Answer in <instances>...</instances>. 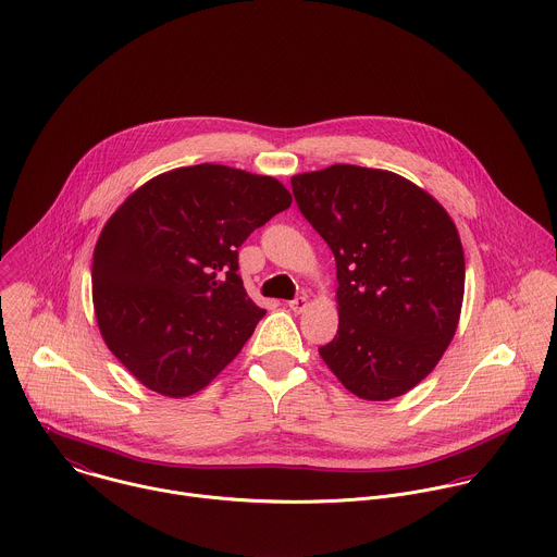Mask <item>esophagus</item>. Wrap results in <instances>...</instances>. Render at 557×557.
Instances as JSON below:
<instances>
[{
    "mask_svg": "<svg viewBox=\"0 0 557 557\" xmlns=\"http://www.w3.org/2000/svg\"><path fill=\"white\" fill-rule=\"evenodd\" d=\"M306 306H308V297H304V295H299V297H295V299L288 301V308H290L293 312H304Z\"/></svg>",
    "mask_w": 557,
    "mask_h": 557,
    "instance_id": "1",
    "label": "esophagus"
}]
</instances>
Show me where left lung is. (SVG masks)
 <instances>
[{
	"mask_svg": "<svg viewBox=\"0 0 557 557\" xmlns=\"http://www.w3.org/2000/svg\"><path fill=\"white\" fill-rule=\"evenodd\" d=\"M295 201L336 258L338 332L319 347L354 395L414 388L449 347L465 251L445 208L401 175L356 164L290 177Z\"/></svg>",
	"mask_w": 557,
	"mask_h": 557,
	"instance_id": "8db88e82",
	"label": "left lung"
}]
</instances>
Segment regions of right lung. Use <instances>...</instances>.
<instances>
[{"label": "right lung", "mask_w": 557, "mask_h": 557, "mask_svg": "<svg viewBox=\"0 0 557 557\" xmlns=\"http://www.w3.org/2000/svg\"><path fill=\"white\" fill-rule=\"evenodd\" d=\"M267 175L195 164L140 186L92 256L101 336L147 388L188 397L243 349L267 310L243 286L238 247L290 206Z\"/></svg>", "instance_id": "obj_1"}]
</instances>
